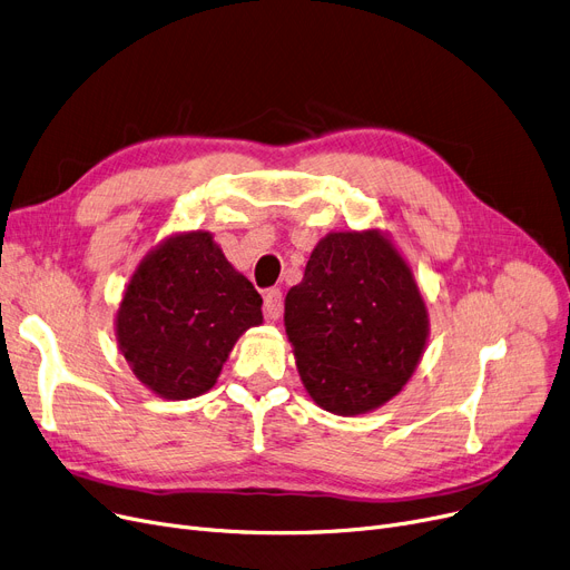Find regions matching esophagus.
Returning <instances> with one entry per match:
<instances>
[{
  "label": "esophagus",
  "mask_w": 570,
  "mask_h": 570,
  "mask_svg": "<svg viewBox=\"0 0 570 570\" xmlns=\"http://www.w3.org/2000/svg\"><path fill=\"white\" fill-rule=\"evenodd\" d=\"M264 313L268 320H281L283 315V292L281 289H268L264 294Z\"/></svg>",
  "instance_id": "esophagus-1"
}]
</instances>
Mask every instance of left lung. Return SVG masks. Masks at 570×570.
Here are the masks:
<instances>
[{"instance_id":"obj_1","label":"left lung","mask_w":570,"mask_h":570,"mask_svg":"<svg viewBox=\"0 0 570 570\" xmlns=\"http://www.w3.org/2000/svg\"><path fill=\"white\" fill-rule=\"evenodd\" d=\"M285 332L308 396L322 411L355 417L411 381L429 341V311L385 232H330L285 296Z\"/></svg>"}]
</instances>
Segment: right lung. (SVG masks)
I'll return each instance as SVG.
<instances>
[{
  "label": "right lung",
  "mask_w": 570,
  "mask_h": 570,
  "mask_svg": "<svg viewBox=\"0 0 570 570\" xmlns=\"http://www.w3.org/2000/svg\"><path fill=\"white\" fill-rule=\"evenodd\" d=\"M262 296L210 232H176L134 268L116 311V341L137 381L185 401L206 394L240 334L262 324Z\"/></svg>",
  "instance_id": "add662e5"
}]
</instances>
